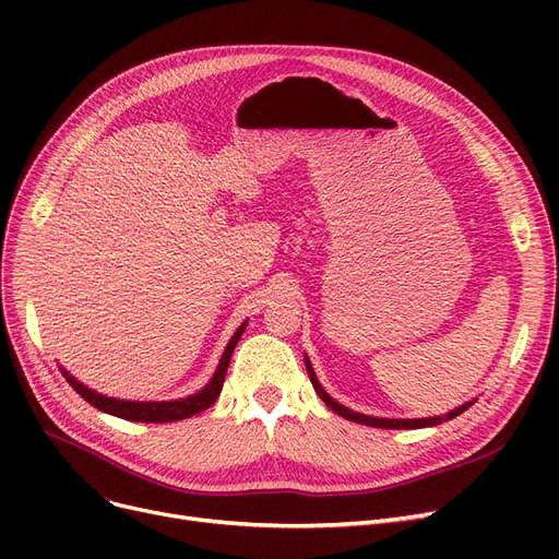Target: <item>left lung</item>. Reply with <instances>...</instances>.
<instances>
[{"mask_svg": "<svg viewBox=\"0 0 559 559\" xmlns=\"http://www.w3.org/2000/svg\"><path fill=\"white\" fill-rule=\"evenodd\" d=\"M306 369H308V376H310V383H312V388H314V392L319 394V399L324 401L333 413H337L340 417H344V419H348V421H356V424H365V426H373V428H396V430H401V428H426V426H437V424H442V421H449V419H455L457 415H462L464 409L472 405V403H466V405H462V407H457V409H453V413H449L447 417H430V419H378V417H367V415H360V413H354V409H348V407H344V405H340V403H335L324 390H321V385L317 383V378H314V373H312V367H310V362L306 360Z\"/></svg>", "mask_w": 559, "mask_h": 559, "instance_id": "8db88e82", "label": "left lung"}]
</instances>
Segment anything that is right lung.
Here are the masks:
<instances>
[{"mask_svg": "<svg viewBox=\"0 0 559 559\" xmlns=\"http://www.w3.org/2000/svg\"><path fill=\"white\" fill-rule=\"evenodd\" d=\"M245 333V324L238 329V333H235L224 350L222 356V362L213 376V380L209 385H205L199 394L194 396H188V399H181V401H167V403H138V401H120V399H110V396H102L93 390L83 388L79 380H74L68 371L66 378L68 383L76 390V394H81L87 403L104 409V413L108 415H115L120 419H127V421H144V424H165V421H181V419H188L197 413H201V409L211 407L219 392H222V385H224V378H226V369H228V362H230V356H233V348L235 344H238V340L242 337Z\"/></svg>", "mask_w": 559, "mask_h": 559, "instance_id": "right-lung-1", "label": "right lung"}]
</instances>
